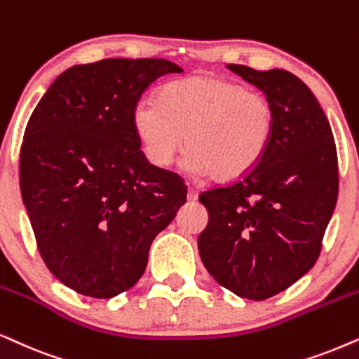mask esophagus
<instances>
[{
  "label": "esophagus",
  "instance_id": "esophagus-1",
  "mask_svg": "<svg viewBox=\"0 0 359 359\" xmlns=\"http://www.w3.org/2000/svg\"><path fill=\"white\" fill-rule=\"evenodd\" d=\"M198 198V190L195 187H189L187 189V200L189 202H195Z\"/></svg>",
  "mask_w": 359,
  "mask_h": 359
}]
</instances>
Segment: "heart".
<instances>
[{"label":"heart","mask_w":359,"mask_h":359,"mask_svg":"<svg viewBox=\"0 0 359 359\" xmlns=\"http://www.w3.org/2000/svg\"><path fill=\"white\" fill-rule=\"evenodd\" d=\"M131 119L152 165H169L184 140L185 170L233 182L264 156L274 135L276 109L264 93L243 83L197 75L167 83L157 100H140Z\"/></svg>","instance_id":"1"}]
</instances>
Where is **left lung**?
Instances as JSON below:
<instances>
[{
    "mask_svg": "<svg viewBox=\"0 0 359 359\" xmlns=\"http://www.w3.org/2000/svg\"><path fill=\"white\" fill-rule=\"evenodd\" d=\"M226 67L274 104V135L255 169L198 197L208 210L198 251L218 284L264 300L297 283L317 261L338 197L337 146L322 107L299 76Z\"/></svg>",
    "mask_w": 359,
    "mask_h": 359,
    "instance_id": "left-lung-1",
    "label": "left lung"
}]
</instances>
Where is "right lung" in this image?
<instances>
[{
    "instance_id": "1",
    "label": "right lung",
    "mask_w": 359,
    "mask_h": 359,
    "mask_svg": "<svg viewBox=\"0 0 359 359\" xmlns=\"http://www.w3.org/2000/svg\"><path fill=\"white\" fill-rule=\"evenodd\" d=\"M182 72L164 59L74 65L27 121L22 202L46 266L75 292L111 299L131 289L187 200L179 175L147 162L131 119L152 82Z\"/></svg>"
}]
</instances>
